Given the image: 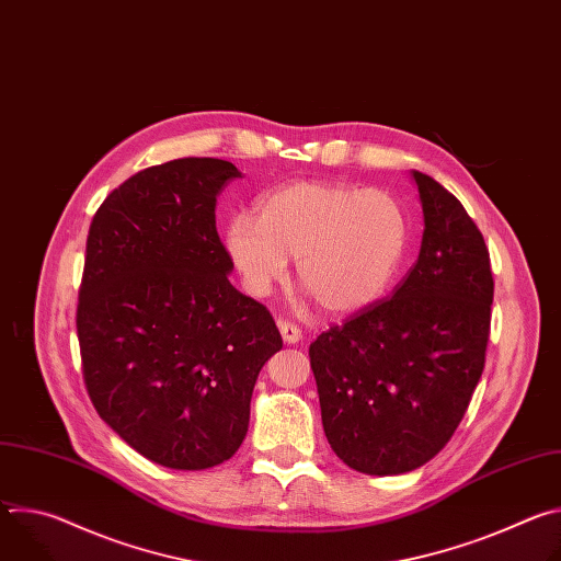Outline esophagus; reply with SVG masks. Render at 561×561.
<instances>
[{"label": "esophagus", "instance_id": "1", "mask_svg": "<svg viewBox=\"0 0 561 561\" xmlns=\"http://www.w3.org/2000/svg\"><path fill=\"white\" fill-rule=\"evenodd\" d=\"M277 327H279L282 340H284L286 344H297V342L301 340V331H299V327H297V324H293V322H286V319H279Z\"/></svg>", "mask_w": 561, "mask_h": 561}]
</instances>
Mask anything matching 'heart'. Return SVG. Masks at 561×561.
Wrapping results in <instances>:
<instances>
[{"label":"heart","instance_id":"obj_1","mask_svg":"<svg viewBox=\"0 0 561 561\" xmlns=\"http://www.w3.org/2000/svg\"><path fill=\"white\" fill-rule=\"evenodd\" d=\"M409 215L388 191L293 182L268 193L257 217L234 215L226 251L253 295H268L297 257V282L327 314L373 306L409 249Z\"/></svg>","mask_w":561,"mask_h":561}]
</instances>
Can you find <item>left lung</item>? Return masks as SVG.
Masks as SVG:
<instances>
[{
  "mask_svg": "<svg viewBox=\"0 0 561 561\" xmlns=\"http://www.w3.org/2000/svg\"><path fill=\"white\" fill-rule=\"evenodd\" d=\"M424 237L390 297L333 324L310 348L327 439L366 474L433 459L457 431L482 377L491 335V255L461 202L413 171Z\"/></svg>",
  "mask_w": 561,
  "mask_h": 561,
  "instance_id": "8db88e82",
  "label": "left lung"
}]
</instances>
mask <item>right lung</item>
Masks as SVG:
<instances>
[{"instance_id":"add662e5","label":"right lung","mask_w":561,"mask_h":561,"mask_svg":"<svg viewBox=\"0 0 561 561\" xmlns=\"http://www.w3.org/2000/svg\"><path fill=\"white\" fill-rule=\"evenodd\" d=\"M230 162L144 169L98 208L77 301L91 402L139 455L204 470L242 446L262 366L282 348L264 304L230 282L215 226Z\"/></svg>"}]
</instances>
